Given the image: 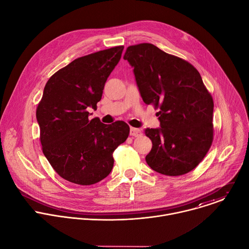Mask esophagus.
<instances>
[{"label": "esophagus", "instance_id": "esophagus-1", "mask_svg": "<svg viewBox=\"0 0 249 249\" xmlns=\"http://www.w3.org/2000/svg\"><path fill=\"white\" fill-rule=\"evenodd\" d=\"M141 134H142V132H141L140 129L131 127V129H130V136H132V137H139Z\"/></svg>", "mask_w": 249, "mask_h": 249}]
</instances>
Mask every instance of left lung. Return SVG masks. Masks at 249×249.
Masks as SVG:
<instances>
[{
  "label": "left lung",
  "instance_id": "obj_1",
  "mask_svg": "<svg viewBox=\"0 0 249 249\" xmlns=\"http://www.w3.org/2000/svg\"><path fill=\"white\" fill-rule=\"evenodd\" d=\"M124 60L134 68L144 102L160 109V128L145 130L153 143L147 163L169 176L193 170L214 139V101L197 69L151 43L129 46Z\"/></svg>",
  "mask_w": 249,
  "mask_h": 249
}]
</instances>
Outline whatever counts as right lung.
<instances>
[{
    "label": "right lung",
    "mask_w": 249,
    "mask_h": 249,
    "mask_svg": "<svg viewBox=\"0 0 249 249\" xmlns=\"http://www.w3.org/2000/svg\"><path fill=\"white\" fill-rule=\"evenodd\" d=\"M124 46L75 59L51 76L36 108L42 152L62 178L79 185L99 182L112 170L113 152L129 136L124 121L106 125L89 118Z\"/></svg>",
    "instance_id": "1"
}]
</instances>
